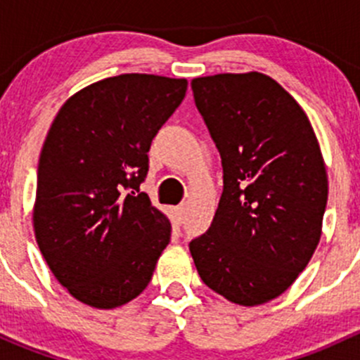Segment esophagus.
Instances as JSON below:
<instances>
[{
    "label": "esophagus",
    "instance_id": "obj_1",
    "mask_svg": "<svg viewBox=\"0 0 360 360\" xmlns=\"http://www.w3.org/2000/svg\"><path fill=\"white\" fill-rule=\"evenodd\" d=\"M174 212H176L177 219L181 221L184 217V214H186V205H184V203H183V205H177L176 209H174Z\"/></svg>",
    "mask_w": 360,
    "mask_h": 360
}]
</instances>
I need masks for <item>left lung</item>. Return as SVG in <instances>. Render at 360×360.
Instances as JSON below:
<instances>
[{
	"label": "left lung",
	"mask_w": 360,
	"mask_h": 360,
	"mask_svg": "<svg viewBox=\"0 0 360 360\" xmlns=\"http://www.w3.org/2000/svg\"><path fill=\"white\" fill-rule=\"evenodd\" d=\"M195 104L223 163L209 230L190 242L207 288L254 307L281 296L321 240L328 176L300 104L261 72L195 78Z\"/></svg>",
	"instance_id": "left-lung-1"
}]
</instances>
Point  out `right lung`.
I'll use <instances>...</instances> for the list:
<instances>
[{
	"label": "right lung",
	"mask_w": 360,
	"mask_h": 360,
	"mask_svg": "<svg viewBox=\"0 0 360 360\" xmlns=\"http://www.w3.org/2000/svg\"><path fill=\"white\" fill-rule=\"evenodd\" d=\"M186 89L184 78L112 76L75 94L50 127L38 163L36 242L82 303H129L169 245V219L139 188L151 141Z\"/></svg>",
	"instance_id": "obj_1"
}]
</instances>
